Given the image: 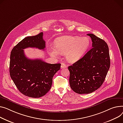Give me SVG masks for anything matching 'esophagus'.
Listing matches in <instances>:
<instances>
[{"instance_id": "obj_1", "label": "esophagus", "mask_w": 123, "mask_h": 123, "mask_svg": "<svg viewBox=\"0 0 123 123\" xmlns=\"http://www.w3.org/2000/svg\"><path fill=\"white\" fill-rule=\"evenodd\" d=\"M67 65L65 64V63H62V64H61V69H63V68H67Z\"/></svg>"}]
</instances>
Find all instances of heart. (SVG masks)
Segmentation results:
<instances>
[{
  "label": "heart",
  "mask_w": 123,
  "mask_h": 123,
  "mask_svg": "<svg viewBox=\"0 0 123 123\" xmlns=\"http://www.w3.org/2000/svg\"><path fill=\"white\" fill-rule=\"evenodd\" d=\"M90 44L87 37L65 36L56 38L55 47H51L49 54L58 57L60 54H65L67 60L71 63L79 60L87 50Z\"/></svg>",
  "instance_id": "b5f03b06"
}]
</instances>
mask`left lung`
<instances>
[{"label": "left lung", "mask_w": 123, "mask_h": 123, "mask_svg": "<svg viewBox=\"0 0 123 123\" xmlns=\"http://www.w3.org/2000/svg\"><path fill=\"white\" fill-rule=\"evenodd\" d=\"M92 48L81 59L68 67L69 83L74 92L88 94L103 83L110 66L109 48L103 39L92 34Z\"/></svg>", "instance_id": "1"}]
</instances>
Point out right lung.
I'll return each mask as SVG.
<instances>
[{
	"instance_id": "add662e5",
	"label": "right lung",
	"mask_w": 123,
	"mask_h": 123,
	"mask_svg": "<svg viewBox=\"0 0 123 123\" xmlns=\"http://www.w3.org/2000/svg\"><path fill=\"white\" fill-rule=\"evenodd\" d=\"M28 47L43 50L45 42L43 32L24 38L13 47L10 54V75L23 94L39 98L50 90L53 77L60 69L61 64H49L41 59L28 58L24 49Z\"/></svg>"
}]
</instances>
